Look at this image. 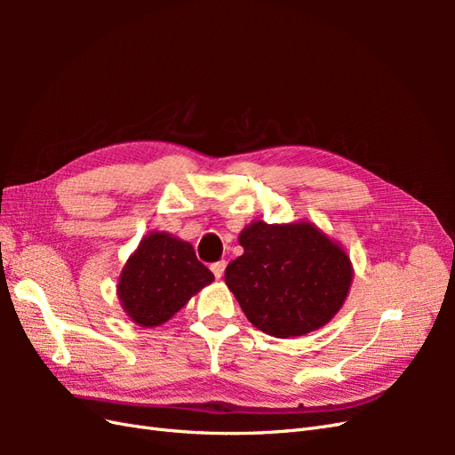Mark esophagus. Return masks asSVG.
Here are the masks:
<instances>
[{"instance_id":"1","label":"esophagus","mask_w":455,"mask_h":455,"mask_svg":"<svg viewBox=\"0 0 455 455\" xmlns=\"http://www.w3.org/2000/svg\"><path fill=\"white\" fill-rule=\"evenodd\" d=\"M211 269H212V273H214V277H216V279H222V275H224V271H226V261H224V259L216 261V264H212V266H211Z\"/></svg>"}]
</instances>
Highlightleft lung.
I'll list each match as a JSON object with an SVG mask.
<instances>
[{
	"label": "left lung",
	"mask_w": 455,
	"mask_h": 455,
	"mask_svg": "<svg viewBox=\"0 0 455 455\" xmlns=\"http://www.w3.org/2000/svg\"><path fill=\"white\" fill-rule=\"evenodd\" d=\"M243 256L226 267V284L261 332L304 336L339 311L351 286V261L313 224L254 222L239 235Z\"/></svg>",
	"instance_id": "obj_1"
}]
</instances>
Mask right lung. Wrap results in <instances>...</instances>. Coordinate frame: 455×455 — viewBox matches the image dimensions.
<instances>
[{
	"instance_id": "obj_1",
	"label": "right lung",
	"mask_w": 455,
	"mask_h": 455,
	"mask_svg": "<svg viewBox=\"0 0 455 455\" xmlns=\"http://www.w3.org/2000/svg\"><path fill=\"white\" fill-rule=\"evenodd\" d=\"M212 281V271L197 259L194 246L156 231L129 258L117 294L136 324L159 326Z\"/></svg>"
}]
</instances>
